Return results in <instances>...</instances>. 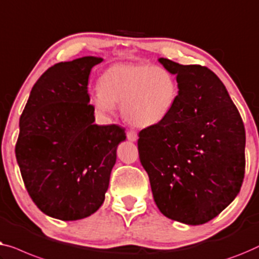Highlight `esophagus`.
Returning a JSON list of instances; mask_svg holds the SVG:
<instances>
[{"instance_id": "1", "label": "esophagus", "mask_w": 259, "mask_h": 259, "mask_svg": "<svg viewBox=\"0 0 259 259\" xmlns=\"http://www.w3.org/2000/svg\"><path fill=\"white\" fill-rule=\"evenodd\" d=\"M126 137H128V140L130 142H136L137 138H138L137 133H136V131H134V130H129L128 133H126Z\"/></svg>"}]
</instances>
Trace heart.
Instances as JSON below:
<instances>
[{
  "mask_svg": "<svg viewBox=\"0 0 259 259\" xmlns=\"http://www.w3.org/2000/svg\"><path fill=\"white\" fill-rule=\"evenodd\" d=\"M92 104L101 114H111L115 104L130 124L138 128L164 121L178 96L176 76L161 65L115 64L101 75Z\"/></svg>",
  "mask_w": 259,
  "mask_h": 259,
  "instance_id": "heart-1",
  "label": "heart"
}]
</instances>
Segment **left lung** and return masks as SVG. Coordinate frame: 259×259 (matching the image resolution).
Listing matches in <instances>:
<instances>
[{
    "instance_id": "left-lung-1",
    "label": "left lung",
    "mask_w": 259,
    "mask_h": 259,
    "mask_svg": "<svg viewBox=\"0 0 259 259\" xmlns=\"http://www.w3.org/2000/svg\"><path fill=\"white\" fill-rule=\"evenodd\" d=\"M158 61L176 75L178 96L164 121L140 131V159L159 211L181 223L204 224L240 190L245 129L214 72L163 57Z\"/></svg>"
}]
</instances>
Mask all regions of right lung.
Listing matches in <instances>:
<instances>
[{
  "label": "right lung",
  "instance_id": "obj_1",
  "mask_svg": "<svg viewBox=\"0 0 259 259\" xmlns=\"http://www.w3.org/2000/svg\"><path fill=\"white\" fill-rule=\"evenodd\" d=\"M101 57L85 56L50 67L32 87L20 118L15 148L29 196L42 212L77 221L105 198L122 126L97 125L88 79Z\"/></svg>",
  "mask_w": 259,
  "mask_h": 259
}]
</instances>
